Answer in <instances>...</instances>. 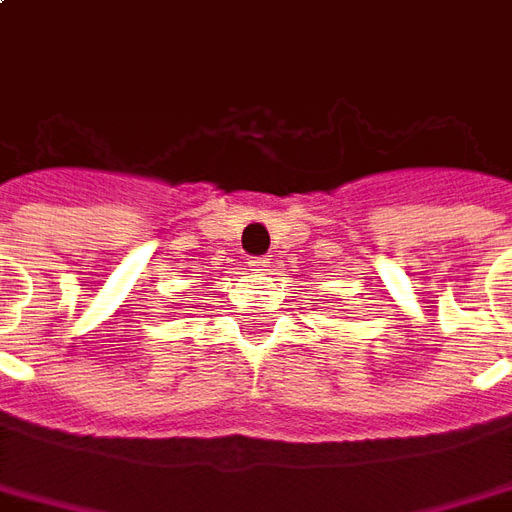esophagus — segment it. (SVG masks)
Instances as JSON below:
<instances>
[{
  "label": "esophagus",
  "mask_w": 512,
  "mask_h": 512,
  "mask_svg": "<svg viewBox=\"0 0 512 512\" xmlns=\"http://www.w3.org/2000/svg\"><path fill=\"white\" fill-rule=\"evenodd\" d=\"M268 266H271V257H252V260H249V268H252V271H268Z\"/></svg>",
  "instance_id": "1"
}]
</instances>
